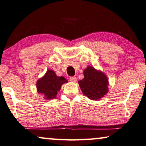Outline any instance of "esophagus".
I'll list each match as a JSON object with an SVG mask.
<instances>
[{
	"label": "esophagus",
	"instance_id": "34e87169",
	"mask_svg": "<svg viewBox=\"0 0 146 146\" xmlns=\"http://www.w3.org/2000/svg\"><path fill=\"white\" fill-rule=\"evenodd\" d=\"M70 81L72 82H76L77 81V78L75 77V76H71L70 77Z\"/></svg>",
	"mask_w": 146,
	"mask_h": 146
}]
</instances>
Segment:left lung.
I'll return each mask as SVG.
<instances>
[{
	"label": "left lung",
	"instance_id": "left-lung-1",
	"mask_svg": "<svg viewBox=\"0 0 146 146\" xmlns=\"http://www.w3.org/2000/svg\"><path fill=\"white\" fill-rule=\"evenodd\" d=\"M84 79L78 82L84 95L92 100H98L108 92L109 82L107 76L94 67L88 66L84 70Z\"/></svg>",
	"mask_w": 146,
	"mask_h": 146
}]
</instances>
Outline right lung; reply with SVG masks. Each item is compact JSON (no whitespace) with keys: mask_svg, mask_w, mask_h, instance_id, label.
I'll return each instance as SVG.
<instances>
[{"mask_svg":"<svg viewBox=\"0 0 146 146\" xmlns=\"http://www.w3.org/2000/svg\"><path fill=\"white\" fill-rule=\"evenodd\" d=\"M67 82L63 76H57L53 70H48L45 74L37 82V92L43 94L46 100H51L56 98L61 86Z\"/></svg>","mask_w":146,"mask_h":146,"instance_id":"add662e5","label":"right lung"}]
</instances>
